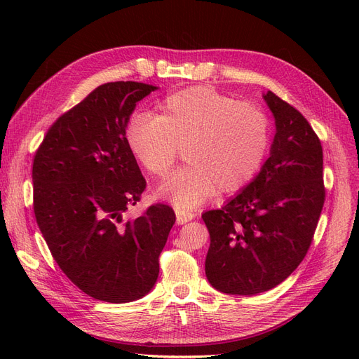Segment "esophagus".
Masks as SVG:
<instances>
[{"label":"esophagus","instance_id":"esophagus-1","mask_svg":"<svg viewBox=\"0 0 359 359\" xmlns=\"http://www.w3.org/2000/svg\"><path fill=\"white\" fill-rule=\"evenodd\" d=\"M194 218H195V214H194V212L176 210V222H177L179 225H182V224H184V222H187V221H191V219H194Z\"/></svg>","mask_w":359,"mask_h":359}]
</instances>
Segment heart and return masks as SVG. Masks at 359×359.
Returning a JSON list of instances; mask_svg holds the SVG:
<instances>
[{"label":"heart","instance_id":"1","mask_svg":"<svg viewBox=\"0 0 359 359\" xmlns=\"http://www.w3.org/2000/svg\"><path fill=\"white\" fill-rule=\"evenodd\" d=\"M126 142L148 173L165 176L184 142L187 164L170 176L158 194L180 211H191L215 189L236 192L257 172L266 154L269 123L259 107L237 103L210 87H191L167 96L157 115L137 113L126 125Z\"/></svg>","mask_w":359,"mask_h":359}]
</instances>
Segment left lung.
Listing matches in <instances>:
<instances>
[{
    "label": "left lung",
    "mask_w": 359,
    "mask_h": 359,
    "mask_svg": "<svg viewBox=\"0 0 359 359\" xmlns=\"http://www.w3.org/2000/svg\"><path fill=\"white\" fill-rule=\"evenodd\" d=\"M275 119L269 158L259 175L202 219L211 244L205 259L210 284L231 295L265 292L303 262L325 203L323 149L301 113L268 91Z\"/></svg>",
    "instance_id": "1"
}]
</instances>
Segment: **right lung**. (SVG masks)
I'll return each mask as SVG.
<instances>
[{
	"label": "right lung",
	"instance_id": "obj_1",
	"mask_svg": "<svg viewBox=\"0 0 359 359\" xmlns=\"http://www.w3.org/2000/svg\"><path fill=\"white\" fill-rule=\"evenodd\" d=\"M156 88L99 86L49 128L33 160L34 217L53 259L74 285L106 303H130L153 290L176 221L163 203L135 219L125 215L147 184L125 130Z\"/></svg>",
	"mask_w": 359,
	"mask_h": 359
}]
</instances>
